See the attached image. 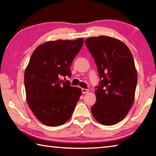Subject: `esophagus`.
Instances as JSON below:
<instances>
[{"instance_id": "obj_1", "label": "esophagus", "mask_w": 156, "mask_h": 156, "mask_svg": "<svg viewBox=\"0 0 156 156\" xmlns=\"http://www.w3.org/2000/svg\"><path fill=\"white\" fill-rule=\"evenodd\" d=\"M81 91H82L83 94H86V93H88V92H89V90L82 88V89H81Z\"/></svg>"}]
</instances>
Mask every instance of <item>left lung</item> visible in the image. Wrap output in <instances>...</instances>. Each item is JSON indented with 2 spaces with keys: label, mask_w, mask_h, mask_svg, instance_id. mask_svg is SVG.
Instances as JSON below:
<instances>
[{
  "label": "left lung",
  "mask_w": 156,
  "mask_h": 156,
  "mask_svg": "<svg viewBox=\"0 0 156 156\" xmlns=\"http://www.w3.org/2000/svg\"><path fill=\"white\" fill-rule=\"evenodd\" d=\"M85 43L102 80L95 90L97 101L92 114L101 124L115 125L125 119L134 101L138 75L132 54L125 43L114 37H92Z\"/></svg>",
  "instance_id": "1"
}]
</instances>
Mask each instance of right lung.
I'll return each instance as SVG.
<instances>
[{
    "label": "right lung",
    "instance_id": "right-lung-1",
    "mask_svg": "<svg viewBox=\"0 0 156 156\" xmlns=\"http://www.w3.org/2000/svg\"><path fill=\"white\" fill-rule=\"evenodd\" d=\"M83 44V38L48 41L35 49L24 71L27 101L35 116L56 127L70 119L81 90L62 80L71 76L70 66Z\"/></svg>",
    "mask_w": 156,
    "mask_h": 156
}]
</instances>
